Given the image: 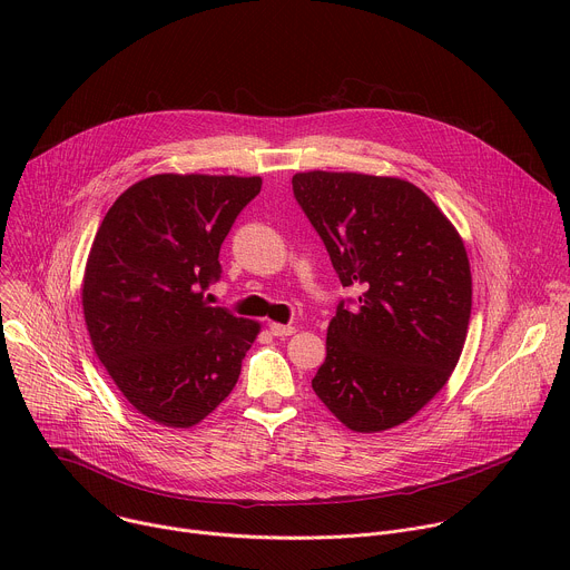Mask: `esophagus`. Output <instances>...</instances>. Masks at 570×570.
<instances>
[{
	"label": "esophagus",
	"mask_w": 570,
	"mask_h": 570,
	"mask_svg": "<svg viewBox=\"0 0 570 570\" xmlns=\"http://www.w3.org/2000/svg\"><path fill=\"white\" fill-rule=\"evenodd\" d=\"M297 330L293 327V324H279V322H271V334L273 336H293Z\"/></svg>",
	"instance_id": "obj_1"
}]
</instances>
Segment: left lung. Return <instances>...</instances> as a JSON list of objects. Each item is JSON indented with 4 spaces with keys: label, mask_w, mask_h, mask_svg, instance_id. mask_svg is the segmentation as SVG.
<instances>
[{
    "label": "left lung",
    "mask_w": 570,
    "mask_h": 570,
    "mask_svg": "<svg viewBox=\"0 0 570 570\" xmlns=\"http://www.w3.org/2000/svg\"><path fill=\"white\" fill-rule=\"evenodd\" d=\"M293 194L343 286L327 358L311 385L338 422L381 433L415 417L453 374L471 317L464 240L413 183L354 171H304Z\"/></svg>",
    "instance_id": "8db88e82"
}]
</instances>
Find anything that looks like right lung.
<instances>
[{"label":"right lung","instance_id":"obj_1","mask_svg":"<svg viewBox=\"0 0 570 570\" xmlns=\"http://www.w3.org/2000/svg\"><path fill=\"white\" fill-rule=\"evenodd\" d=\"M259 176L157 174L104 216L80 302L95 354L146 420L191 429L227 399L262 324L209 306L218 253Z\"/></svg>","mask_w":570,"mask_h":570}]
</instances>
